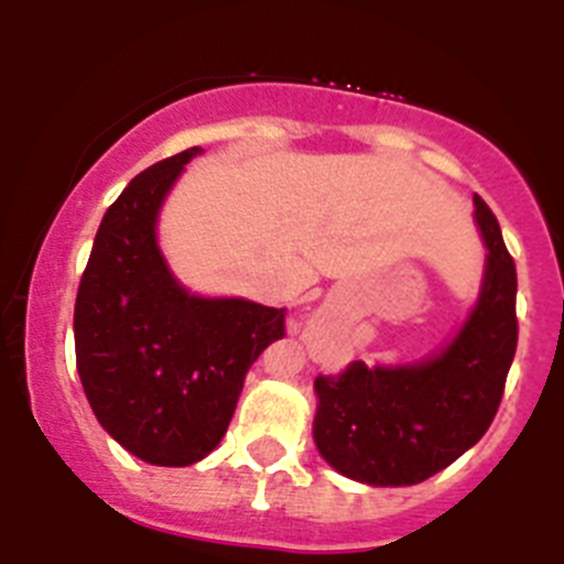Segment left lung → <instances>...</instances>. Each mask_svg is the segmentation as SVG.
Returning a JSON list of instances; mask_svg holds the SVG:
<instances>
[{
    "mask_svg": "<svg viewBox=\"0 0 564 564\" xmlns=\"http://www.w3.org/2000/svg\"><path fill=\"white\" fill-rule=\"evenodd\" d=\"M475 217L486 239V282L455 341L410 367L347 364L316 376L313 437L344 477L370 486H415L471 449L500 410L517 352V265L482 197Z\"/></svg>",
    "mask_w": 564,
    "mask_h": 564,
    "instance_id": "8db88e82",
    "label": "left lung"
}]
</instances>
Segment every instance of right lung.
Segmentation results:
<instances>
[{"instance_id": "right-lung-1", "label": "right lung", "mask_w": 564, "mask_h": 564, "mask_svg": "<svg viewBox=\"0 0 564 564\" xmlns=\"http://www.w3.org/2000/svg\"><path fill=\"white\" fill-rule=\"evenodd\" d=\"M197 147L143 169L107 208L76 296V367L98 423L152 466L223 441L246 372L285 336V307L200 299L169 273L154 223Z\"/></svg>"}]
</instances>
